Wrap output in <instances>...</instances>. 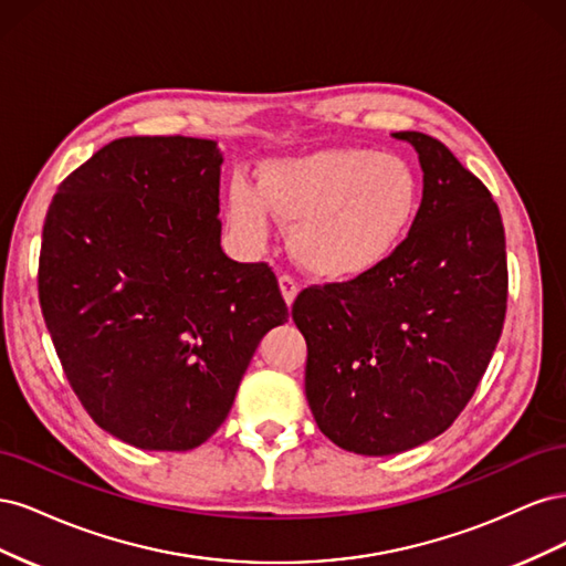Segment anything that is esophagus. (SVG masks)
I'll list each match as a JSON object with an SVG mask.
<instances>
[{
    "instance_id": "obj_1",
    "label": "esophagus",
    "mask_w": 566,
    "mask_h": 566,
    "mask_svg": "<svg viewBox=\"0 0 566 566\" xmlns=\"http://www.w3.org/2000/svg\"><path fill=\"white\" fill-rule=\"evenodd\" d=\"M279 283H281V293H283V297H285V304L290 306V304L295 302V297H297L300 285H297V281H295L293 276H287V273H283V276L279 279Z\"/></svg>"
}]
</instances>
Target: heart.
Segmentation results:
<instances>
[{
	"instance_id": "heart-1",
	"label": "heart",
	"mask_w": 566,
	"mask_h": 566,
	"mask_svg": "<svg viewBox=\"0 0 566 566\" xmlns=\"http://www.w3.org/2000/svg\"><path fill=\"white\" fill-rule=\"evenodd\" d=\"M260 188L235 181L229 221L262 243L269 212L290 229L295 260L316 276L345 281L382 264L413 227L422 184L403 156L370 148H323L266 163Z\"/></svg>"
}]
</instances>
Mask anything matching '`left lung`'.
<instances>
[{
    "mask_svg": "<svg viewBox=\"0 0 566 566\" xmlns=\"http://www.w3.org/2000/svg\"><path fill=\"white\" fill-rule=\"evenodd\" d=\"M418 150L422 202L406 241L345 283L304 287L306 401L339 449L391 455L447 432L484 378L507 310L505 229L489 188L439 139Z\"/></svg>",
    "mask_w": 566,
    "mask_h": 566,
    "instance_id": "8db88e82",
    "label": "left lung"
}]
</instances>
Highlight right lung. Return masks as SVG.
I'll return each mask as SVG.
<instances>
[{
	"label": "right lung",
	"mask_w": 566,
	"mask_h": 566,
	"mask_svg": "<svg viewBox=\"0 0 566 566\" xmlns=\"http://www.w3.org/2000/svg\"><path fill=\"white\" fill-rule=\"evenodd\" d=\"M219 175L210 139L123 136L44 219L38 293L59 361L90 418L136 449L208 441L287 321L271 266L221 252Z\"/></svg>",
	"instance_id": "right-lung-1"
}]
</instances>
